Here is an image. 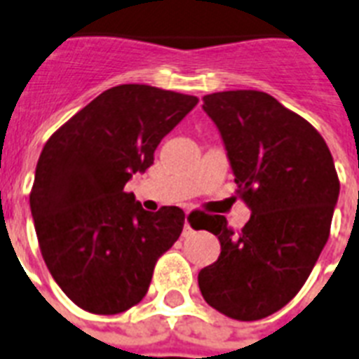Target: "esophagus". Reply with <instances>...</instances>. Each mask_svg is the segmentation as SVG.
<instances>
[{
	"instance_id": "esophagus-1",
	"label": "esophagus",
	"mask_w": 359,
	"mask_h": 359,
	"mask_svg": "<svg viewBox=\"0 0 359 359\" xmlns=\"http://www.w3.org/2000/svg\"><path fill=\"white\" fill-rule=\"evenodd\" d=\"M193 233V228H191V224H189L187 220H185V224H183V231H182V235L183 237H189V235Z\"/></svg>"
}]
</instances>
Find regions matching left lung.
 Returning a JSON list of instances; mask_svg holds the SVG:
<instances>
[{"instance_id": "left-lung-1", "label": "left lung", "mask_w": 359, "mask_h": 359, "mask_svg": "<svg viewBox=\"0 0 359 359\" xmlns=\"http://www.w3.org/2000/svg\"><path fill=\"white\" fill-rule=\"evenodd\" d=\"M224 140L237 193L250 220L235 231L220 215L203 229L220 256L198 274L205 302L226 317L259 320L302 289L330 235L339 177L320 133L259 90L203 96ZM193 226V224H191Z\"/></svg>"}]
</instances>
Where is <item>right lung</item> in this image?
<instances>
[{
    "instance_id": "obj_1",
    "label": "right lung",
    "mask_w": 359,
    "mask_h": 359,
    "mask_svg": "<svg viewBox=\"0 0 359 359\" xmlns=\"http://www.w3.org/2000/svg\"><path fill=\"white\" fill-rule=\"evenodd\" d=\"M196 103L150 85H118L44 144L29 194L34 229L48 271L85 311L114 315L139 304L157 259L182 233V209L144 211L124 187L154 165L163 137Z\"/></svg>"
}]
</instances>
